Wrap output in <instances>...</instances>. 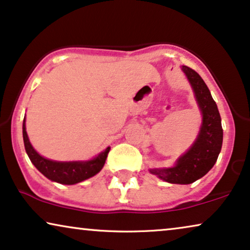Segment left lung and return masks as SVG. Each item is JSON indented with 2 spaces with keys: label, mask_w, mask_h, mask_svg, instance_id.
<instances>
[{
  "label": "left lung",
  "mask_w": 250,
  "mask_h": 250,
  "mask_svg": "<svg viewBox=\"0 0 250 250\" xmlns=\"http://www.w3.org/2000/svg\"><path fill=\"white\" fill-rule=\"evenodd\" d=\"M200 109L202 121L200 130L188 151L168 168L148 169L152 175L170 184H191L207 174L217 161L223 144L222 120L217 105L211 97L207 84L197 72L182 66Z\"/></svg>",
  "instance_id": "obj_1"
}]
</instances>
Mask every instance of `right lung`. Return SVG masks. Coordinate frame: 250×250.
<instances>
[{
	"instance_id": "1",
	"label": "right lung",
	"mask_w": 250,
	"mask_h": 250,
	"mask_svg": "<svg viewBox=\"0 0 250 250\" xmlns=\"http://www.w3.org/2000/svg\"><path fill=\"white\" fill-rule=\"evenodd\" d=\"M22 137H24L26 153L35 168L50 181L64 185L78 184L80 182L97 175L104 167L106 158L111 149L108 146L95 158L85 160V161H55V160L46 159L39 154L29 142L27 131H26V118L22 122Z\"/></svg>"
}]
</instances>
